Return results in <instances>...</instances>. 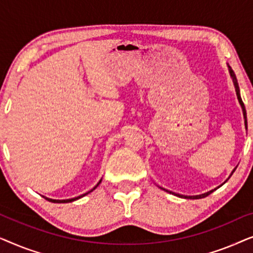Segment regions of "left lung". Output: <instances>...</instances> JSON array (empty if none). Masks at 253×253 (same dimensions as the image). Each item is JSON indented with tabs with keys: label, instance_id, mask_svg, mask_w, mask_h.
<instances>
[{
	"label": "left lung",
	"instance_id": "1",
	"mask_svg": "<svg viewBox=\"0 0 253 253\" xmlns=\"http://www.w3.org/2000/svg\"><path fill=\"white\" fill-rule=\"evenodd\" d=\"M229 68V74H230V77L233 78V83H234V86H235V91H236V95H237V99H238V102H240V105H241V107H242V110H243V116H244V124H245V129H248V121H247V110H245V107H244V103H243V101H242V98H241V94H240V87H238V83H237V79H236V76H235V74H234V71L231 70V68L230 67H228ZM236 170V168L234 169L233 171H231V174H230V176L233 175V172ZM229 176V177H230ZM228 177V178H229ZM227 182V181H226ZM222 185V184H221ZM220 185V186H221ZM220 186H217V188H220ZM216 188V189H217ZM162 190H165V191H167V192H169V193H171V195H174V196H177V197H181V198H185V199H200V198H205V197H207L209 195H211V193H212L213 191H215L216 189H214V190H211V191H209V192H205V193H203V195H197V196H183V195H178V193H175V192H171V191H168V190H166V189H164V188H161Z\"/></svg>",
	"mask_w": 253,
	"mask_h": 253
}]
</instances>
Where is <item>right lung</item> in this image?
<instances>
[{
	"label": "right lung",
	"mask_w": 253,
	"mask_h": 253,
	"mask_svg": "<svg viewBox=\"0 0 253 253\" xmlns=\"http://www.w3.org/2000/svg\"><path fill=\"white\" fill-rule=\"evenodd\" d=\"M101 181L102 179H100L99 181V183L98 184H96L94 188H93L91 191H88V192H86V193H84V195H81V196H78V197H75V198H71V199H62V200H58V199H50V198H47V197H44V199L46 200H48V202H51V203H58V204H62V203H71V202H75V200H77V199H79V198H82V197H84V196H86V195H88L89 192H92L93 190H94L96 186H98L100 183H101Z\"/></svg>",
	"instance_id": "obj_1"
}]
</instances>
